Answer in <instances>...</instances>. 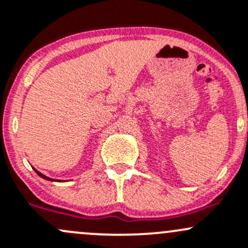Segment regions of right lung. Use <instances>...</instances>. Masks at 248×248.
<instances>
[{"label": "right lung", "mask_w": 248, "mask_h": 248, "mask_svg": "<svg viewBox=\"0 0 248 248\" xmlns=\"http://www.w3.org/2000/svg\"><path fill=\"white\" fill-rule=\"evenodd\" d=\"M34 170H35V172H36L37 175H40L41 178L45 179V180H48V181H55V182H62V180H56V179H51V178H49V176H46L45 174H42L41 172H39V170H35V168H34Z\"/></svg>", "instance_id": "obj_1"}]
</instances>
